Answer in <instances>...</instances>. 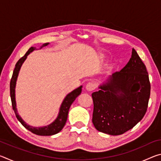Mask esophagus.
Here are the masks:
<instances>
[{"label": "esophagus", "instance_id": "1", "mask_svg": "<svg viewBox=\"0 0 161 161\" xmlns=\"http://www.w3.org/2000/svg\"><path fill=\"white\" fill-rule=\"evenodd\" d=\"M86 89L87 90L91 92V91H93L94 89H95V85L94 84H93L92 82H89L87 83V84L86 85Z\"/></svg>", "mask_w": 161, "mask_h": 161}]
</instances>
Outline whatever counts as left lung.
Instances as JSON below:
<instances>
[{
  "label": "left lung",
  "instance_id": "8db88e82",
  "mask_svg": "<svg viewBox=\"0 0 161 161\" xmlns=\"http://www.w3.org/2000/svg\"><path fill=\"white\" fill-rule=\"evenodd\" d=\"M99 89L92 94V122L99 131L112 136L123 134L143 118L151 84L146 65L134 49L126 66L114 73Z\"/></svg>",
  "mask_w": 161,
  "mask_h": 161
}]
</instances>
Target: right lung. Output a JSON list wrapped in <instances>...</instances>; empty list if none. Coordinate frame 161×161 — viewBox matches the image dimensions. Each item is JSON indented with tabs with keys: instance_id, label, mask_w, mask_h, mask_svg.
I'll list each match as a JSON object with an SVG mask.
<instances>
[{
	"instance_id": "obj_1",
	"label": "right lung",
	"mask_w": 161,
	"mask_h": 161,
	"mask_svg": "<svg viewBox=\"0 0 161 161\" xmlns=\"http://www.w3.org/2000/svg\"><path fill=\"white\" fill-rule=\"evenodd\" d=\"M47 45L48 43H45V44H43V45L42 46V47H45V46H47ZM34 50H35V48L33 47H31L29 49L28 51L25 53V55L22 57L15 64V67L14 69V71H13L12 78L11 80H10V98H11L12 107H13V109L15 112V116L17 117L18 121L20 122L21 124L23 125L26 129H28V130H30V131H31L32 133H33L36 135L52 136L59 133L62 129H63L65 124H66L68 112H69L70 106L72 105V103L75 100L76 98H77L79 95L81 94V86L78 87L77 89H75L74 91H72L71 93H69L66 97H65V99H64L63 102H62L61 105L58 118L56 119V120L53 122V123H52L51 124L49 125V126L41 127V128L40 127L35 128L32 126H30L29 125L26 124L25 122L23 121V119L20 118V116L18 115V114L17 113V110H16V104H15V87L16 80H17V77L18 75V72L19 71H20L22 64H23V62L25 60V59L27 58V56H28V54Z\"/></svg>"
}]
</instances>
